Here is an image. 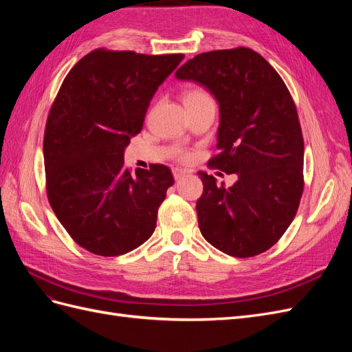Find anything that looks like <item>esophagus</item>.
<instances>
[{"label":"esophagus","instance_id":"34e87169","mask_svg":"<svg viewBox=\"0 0 352 352\" xmlns=\"http://www.w3.org/2000/svg\"><path fill=\"white\" fill-rule=\"evenodd\" d=\"M172 172H173V177H175L176 180L182 177L184 175H186V170H184V168H177V167H175V168L172 170Z\"/></svg>","mask_w":352,"mask_h":352}]
</instances>
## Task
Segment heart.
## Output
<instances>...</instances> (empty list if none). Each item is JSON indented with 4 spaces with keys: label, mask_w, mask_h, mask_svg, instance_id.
Wrapping results in <instances>:
<instances>
[{
    "label": "heart",
    "mask_w": 352,
    "mask_h": 352,
    "mask_svg": "<svg viewBox=\"0 0 352 352\" xmlns=\"http://www.w3.org/2000/svg\"><path fill=\"white\" fill-rule=\"evenodd\" d=\"M207 100H211V97H210L207 91L201 89V88H190V89L185 91V94H184L185 104L207 101ZM177 158L182 160V162H188V160L190 158V154L186 153V151H177Z\"/></svg>",
    "instance_id": "b5f03b06"
}]
</instances>
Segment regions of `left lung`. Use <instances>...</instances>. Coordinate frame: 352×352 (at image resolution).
<instances>
[{"instance_id": "obj_1", "label": "left lung", "mask_w": 352, "mask_h": 352, "mask_svg": "<svg viewBox=\"0 0 352 352\" xmlns=\"http://www.w3.org/2000/svg\"><path fill=\"white\" fill-rule=\"evenodd\" d=\"M175 76L206 87L219 102V153L208 167L236 173L230 188L198 172V226L212 247L247 258L272 248L292 223L304 190V140L285 82L258 52H202Z\"/></svg>"}]
</instances>
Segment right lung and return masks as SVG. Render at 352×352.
<instances>
[{"label":"right lung","mask_w":352,"mask_h":352,"mask_svg":"<svg viewBox=\"0 0 352 352\" xmlns=\"http://www.w3.org/2000/svg\"><path fill=\"white\" fill-rule=\"evenodd\" d=\"M184 54L146 56L98 48L63 80L44 133L50 206L72 239L116 257L155 230L158 207L175 184L164 164L124 167L123 153L142 131L157 88Z\"/></svg>","instance_id":"right-lung-1"}]
</instances>
